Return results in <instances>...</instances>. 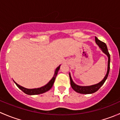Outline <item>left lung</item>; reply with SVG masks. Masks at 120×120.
Returning <instances> with one entry per match:
<instances>
[{
	"instance_id": "left-lung-1",
	"label": "left lung",
	"mask_w": 120,
	"mask_h": 120,
	"mask_svg": "<svg viewBox=\"0 0 120 120\" xmlns=\"http://www.w3.org/2000/svg\"><path fill=\"white\" fill-rule=\"evenodd\" d=\"M95 42L98 45V46L101 51L103 52L105 54H106L108 57V63H107V71L106 72V74L105 77H104L103 79L99 82V83H96V84L92 85L90 86H79L77 85L76 83L72 81V78L71 77V74L69 73V76H70V83H71V86L72 87V89L77 92L81 94H91L93 93H95V92L98 91L99 89V88L103 85L107 79V77H108L109 73L110 71V56L108 50H107V45L105 43L101 42L100 40H99L96 37H95Z\"/></svg>"
}]
</instances>
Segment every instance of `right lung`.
Listing matches in <instances>:
<instances>
[{
	"label": "right lung",
	"mask_w": 120,
	"mask_h": 120,
	"mask_svg": "<svg viewBox=\"0 0 120 120\" xmlns=\"http://www.w3.org/2000/svg\"><path fill=\"white\" fill-rule=\"evenodd\" d=\"M60 66H61V65L58 66V67L56 68L55 71H54V75H53V78L50 79V81L47 83V84H46L45 85L41 87V88H34V89H28V88H24V87L22 86L19 85L17 83L15 82L14 80H13V81L14 82V83H15V85H16L17 86V87L19 88V89H21L23 92L27 94V95H39V94H43V93L46 92L50 90V89L52 88V87L53 86V83H54V81H55L56 77L57 75V73H58V71H59V69H60Z\"/></svg>",
	"instance_id": "right-lung-1"
}]
</instances>
